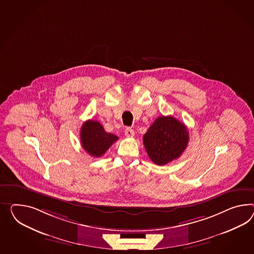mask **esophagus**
I'll list each match as a JSON object with an SVG mask.
<instances>
[{
    "label": "esophagus",
    "mask_w": 254,
    "mask_h": 254,
    "mask_svg": "<svg viewBox=\"0 0 254 254\" xmlns=\"http://www.w3.org/2000/svg\"><path fill=\"white\" fill-rule=\"evenodd\" d=\"M124 132H125V135L127 137L134 136V131L130 127H127L124 130Z\"/></svg>",
    "instance_id": "1"
}]
</instances>
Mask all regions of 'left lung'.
<instances>
[{"label": "left lung", "mask_w": 254, "mask_h": 254, "mask_svg": "<svg viewBox=\"0 0 254 254\" xmlns=\"http://www.w3.org/2000/svg\"><path fill=\"white\" fill-rule=\"evenodd\" d=\"M143 145L150 159L163 166L182 156L189 143V132L184 124L172 116L156 119L143 135Z\"/></svg>", "instance_id": "1"}]
</instances>
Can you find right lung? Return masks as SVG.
<instances>
[{"mask_svg":"<svg viewBox=\"0 0 254 254\" xmlns=\"http://www.w3.org/2000/svg\"><path fill=\"white\" fill-rule=\"evenodd\" d=\"M80 138L83 148L95 157L103 156L119 139L116 135L107 132L101 124L93 120H89L82 125Z\"/></svg>","mask_w":254,"mask_h":254,"instance_id":"1","label":"right lung"}]
</instances>
